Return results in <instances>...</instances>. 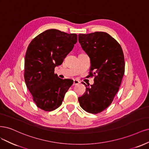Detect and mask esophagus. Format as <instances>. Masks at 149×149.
Instances as JSON below:
<instances>
[{"label": "esophagus", "instance_id": "34e87169", "mask_svg": "<svg viewBox=\"0 0 149 149\" xmlns=\"http://www.w3.org/2000/svg\"><path fill=\"white\" fill-rule=\"evenodd\" d=\"M79 83H80V81H79V80H77V79H75V80H74V84H73V85H78Z\"/></svg>", "mask_w": 149, "mask_h": 149}]
</instances>
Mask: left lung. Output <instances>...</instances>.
I'll return each mask as SVG.
<instances>
[{
	"instance_id": "obj_1",
	"label": "left lung",
	"mask_w": 149,
	"mask_h": 149,
	"mask_svg": "<svg viewBox=\"0 0 149 149\" xmlns=\"http://www.w3.org/2000/svg\"><path fill=\"white\" fill-rule=\"evenodd\" d=\"M79 42L90 59L89 77L95 76L90 87L84 83L86 92L79 102L85 111L97 114L111 104L118 92L125 68L123 51L116 40L105 32L79 34Z\"/></svg>"
}]
</instances>
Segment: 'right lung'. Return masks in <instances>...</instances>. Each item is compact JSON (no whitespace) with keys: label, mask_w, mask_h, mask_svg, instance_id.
Returning a JSON list of instances; mask_svg holds the SVG:
<instances>
[{"label":"right lung","mask_w":149,"mask_h":149,"mask_svg":"<svg viewBox=\"0 0 149 149\" xmlns=\"http://www.w3.org/2000/svg\"><path fill=\"white\" fill-rule=\"evenodd\" d=\"M77 41L75 33L49 29L38 35L28 45L24 78L38 108L51 111L61 105L74 81L60 79L54 74V68L62 63Z\"/></svg>","instance_id":"1"}]
</instances>
